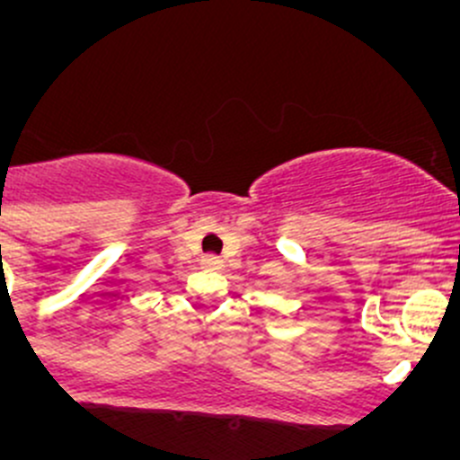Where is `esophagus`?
Returning a JSON list of instances; mask_svg holds the SVG:
<instances>
[{"label": "esophagus", "instance_id": "obj_1", "mask_svg": "<svg viewBox=\"0 0 460 460\" xmlns=\"http://www.w3.org/2000/svg\"><path fill=\"white\" fill-rule=\"evenodd\" d=\"M201 266L208 268V270H219V268H224V259L217 257V254H206L201 259Z\"/></svg>", "mask_w": 460, "mask_h": 460}]
</instances>
